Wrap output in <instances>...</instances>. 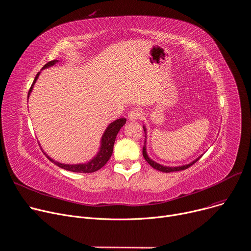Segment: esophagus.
I'll return each instance as SVG.
<instances>
[{
	"mask_svg": "<svg viewBox=\"0 0 251 251\" xmlns=\"http://www.w3.org/2000/svg\"><path fill=\"white\" fill-rule=\"evenodd\" d=\"M141 116V111L139 108H133L127 113V117L129 121H137Z\"/></svg>",
	"mask_w": 251,
	"mask_h": 251,
	"instance_id": "esophagus-1",
	"label": "esophagus"
}]
</instances>
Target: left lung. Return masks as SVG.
<instances>
[{"mask_svg":"<svg viewBox=\"0 0 251 251\" xmlns=\"http://www.w3.org/2000/svg\"><path fill=\"white\" fill-rule=\"evenodd\" d=\"M143 128H144V133H145V142H144V146H143V156H144L145 160L152 166L153 169L157 170V171H160V172H163V173H172V172H177V171H183V170H186L188 168H190L191 165H193L196 161L199 160V158L202 156H199L197 157L196 159H194L193 161H191L190 163H187V164H184V165H180V166H166V165H162L160 163H157L156 161H154L153 159H151L148 154H147V150H146V144H147V128L145 126H143Z\"/></svg>","mask_w":251,"mask_h":251,"instance_id":"obj_1","label":"left lung"}]
</instances>
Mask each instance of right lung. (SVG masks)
Masks as SVG:
<instances>
[{"label": "right lung", "mask_w": 251, "mask_h": 251, "mask_svg": "<svg viewBox=\"0 0 251 251\" xmlns=\"http://www.w3.org/2000/svg\"><path fill=\"white\" fill-rule=\"evenodd\" d=\"M57 62H59V60H53V61L48 62L42 68V70L55 65ZM40 74H41V71L34 77V80L32 82V85H31V87L29 89V92H28V95H27V100L29 98L30 93L32 92V89H33L35 81H37V79L39 78ZM126 123V118H118V119H116V121H114V122H112L111 124L108 125V126L106 127V129L104 130V133L102 135V138H101V141H100L99 151L90 161H88L86 163H77V164L60 163V162H58V161L52 159L49 156V155H48L46 152H44V150H43V152L48 157V159H50L53 163H55L57 166H59V168H61L63 170H66V171H69V172H74V173H86V174L97 172L98 170L103 168V166L106 164V162L108 161L109 158L111 157L112 152H113V146H114L115 138H116L119 130H121V128L125 126Z\"/></svg>", "instance_id": "add662e5"}]
</instances>
